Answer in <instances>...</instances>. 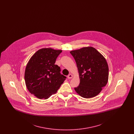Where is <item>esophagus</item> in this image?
<instances>
[{
  "instance_id": "34e87169",
  "label": "esophagus",
  "mask_w": 134,
  "mask_h": 134,
  "mask_svg": "<svg viewBox=\"0 0 134 134\" xmlns=\"http://www.w3.org/2000/svg\"><path fill=\"white\" fill-rule=\"evenodd\" d=\"M68 79H71V78H72V77H73V75H72V74H69L68 75Z\"/></svg>"
}]
</instances>
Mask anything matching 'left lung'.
Masks as SVG:
<instances>
[{
  "instance_id": "8db88e82",
  "label": "left lung",
  "mask_w": 134,
  "mask_h": 134,
  "mask_svg": "<svg viewBox=\"0 0 134 134\" xmlns=\"http://www.w3.org/2000/svg\"><path fill=\"white\" fill-rule=\"evenodd\" d=\"M70 53L76 61L80 78L75 91L85 98L97 96L108 81V65L105 58L92 47Z\"/></svg>"
}]
</instances>
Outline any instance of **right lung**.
Returning a JSON list of instances; mask_svg holds the SVG:
<instances>
[{
	"label": "right lung",
	"mask_w": 134,
	"mask_h": 134,
	"mask_svg": "<svg viewBox=\"0 0 134 134\" xmlns=\"http://www.w3.org/2000/svg\"><path fill=\"white\" fill-rule=\"evenodd\" d=\"M62 52L51 48L37 51L26 66L25 80L29 92L39 99H46L57 92L66 77L60 73L56 60Z\"/></svg>",
	"instance_id": "1"
}]
</instances>
